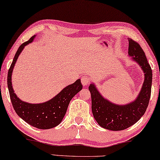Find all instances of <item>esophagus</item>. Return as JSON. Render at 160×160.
Masks as SVG:
<instances>
[{"mask_svg": "<svg viewBox=\"0 0 160 160\" xmlns=\"http://www.w3.org/2000/svg\"><path fill=\"white\" fill-rule=\"evenodd\" d=\"M81 80H82V84L84 87L87 86V85L89 84V77H87V76H83Z\"/></svg>", "mask_w": 160, "mask_h": 160, "instance_id": "1", "label": "esophagus"}]
</instances>
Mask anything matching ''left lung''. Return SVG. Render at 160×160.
I'll use <instances>...</instances> for the list:
<instances>
[{
  "label": "left lung",
  "instance_id": "left-lung-1",
  "mask_svg": "<svg viewBox=\"0 0 160 160\" xmlns=\"http://www.w3.org/2000/svg\"><path fill=\"white\" fill-rule=\"evenodd\" d=\"M128 41L129 56L140 65L144 73L143 84L135 100L124 105L113 103L102 97L94 83L89 86L94 118L102 128L112 131L125 130L136 123L145 113L151 97L152 68L139 43L131 38Z\"/></svg>",
  "mask_w": 160,
  "mask_h": 160
}]
</instances>
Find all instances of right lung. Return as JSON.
Returning a JSON list of instances; mask_svg holds the SVG:
<instances>
[{
    "label": "right lung",
    "instance_id": "1",
    "mask_svg": "<svg viewBox=\"0 0 160 160\" xmlns=\"http://www.w3.org/2000/svg\"><path fill=\"white\" fill-rule=\"evenodd\" d=\"M35 37L36 36L31 37L18 48L8 70L7 84L11 101L17 114L31 126L42 130H47L58 126L62 122L70 101L78 92L82 90V84L80 79L76 80L73 84L65 87L51 100L41 103H29L19 99L13 89L12 83L13 69L24 48L25 46L32 43Z\"/></svg>",
    "mask_w": 160,
    "mask_h": 160
}]
</instances>
